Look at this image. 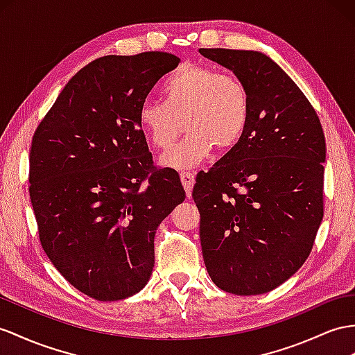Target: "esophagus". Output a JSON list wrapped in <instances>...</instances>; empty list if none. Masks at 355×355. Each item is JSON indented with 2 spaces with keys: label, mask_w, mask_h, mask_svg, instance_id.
<instances>
[{
  "label": "esophagus",
  "mask_w": 355,
  "mask_h": 355,
  "mask_svg": "<svg viewBox=\"0 0 355 355\" xmlns=\"http://www.w3.org/2000/svg\"><path fill=\"white\" fill-rule=\"evenodd\" d=\"M180 178H181V183H183V186H184L187 198H190V195H192L193 183H195V172H192V171H183L180 174Z\"/></svg>",
  "instance_id": "obj_1"
}]
</instances>
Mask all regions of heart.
I'll list each match as a JSON object with an SVG mask.
<instances>
[{"instance_id": "obj_1", "label": "heart", "mask_w": 355, "mask_h": 355, "mask_svg": "<svg viewBox=\"0 0 355 355\" xmlns=\"http://www.w3.org/2000/svg\"><path fill=\"white\" fill-rule=\"evenodd\" d=\"M165 102L145 100L139 124L156 148L166 150L183 132L178 145L162 156V165L184 169L202 162L211 148L228 151L241 139L250 118V94L234 75L201 64H183L165 85Z\"/></svg>"}]
</instances>
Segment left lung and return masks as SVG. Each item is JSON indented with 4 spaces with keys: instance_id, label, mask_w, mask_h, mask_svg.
<instances>
[{
    "instance_id": "obj_1",
    "label": "left lung",
    "mask_w": 355,
    "mask_h": 355,
    "mask_svg": "<svg viewBox=\"0 0 355 355\" xmlns=\"http://www.w3.org/2000/svg\"><path fill=\"white\" fill-rule=\"evenodd\" d=\"M250 94L237 145L196 175L193 201L208 275L235 295H258L304 264L324 216L325 136L303 91L255 51L199 49Z\"/></svg>"
}]
</instances>
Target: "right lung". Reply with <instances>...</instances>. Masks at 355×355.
I'll return each mask as SVG.
<instances>
[{
  "instance_id": "right-lung-1",
  "label": "right lung",
  "mask_w": 355,
  "mask_h": 355,
  "mask_svg": "<svg viewBox=\"0 0 355 355\" xmlns=\"http://www.w3.org/2000/svg\"><path fill=\"white\" fill-rule=\"evenodd\" d=\"M180 58L107 55L80 69L34 132L30 198L42 248L98 302L147 285L157 226L184 201L177 171L153 165L139 107Z\"/></svg>"
}]
</instances>
